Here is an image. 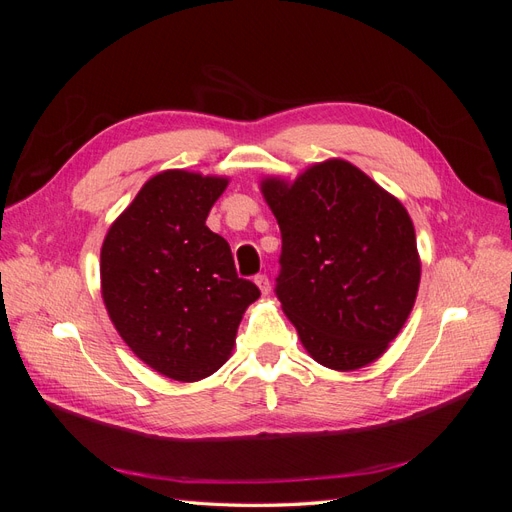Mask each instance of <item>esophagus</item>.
I'll list each match as a JSON object with an SVG mask.
<instances>
[{
  "instance_id": "obj_1",
  "label": "esophagus",
  "mask_w": 512,
  "mask_h": 512,
  "mask_svg": "<svg viewBox=\"0 0 512 512\" xmlns=\"http://www.w3.org/2000/svg\"><path fill=\"white\" fill-rule=\"evenodd\" d=\"M254 282H256V286L260 288V292H262V297H267V294L271 292V284H269V277H267V275H256V277H254Z\"/></svg>"
}]
</instances>
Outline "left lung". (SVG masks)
<instances>
[{
	"label": "left lung",
	"instance_id": "obj_1",
	"mask_svg": "<svg viewBox=\"0 0 512 512\" xmlns=\"http://www.w3.org/2000/svg\"><path fill=\"white\" fill-rule=\"evenodd\" d=\"M260 192L282 230L275 294L303 348L337 371L380 359L421 282L406 207L339 158L309 166L292 183L265 177Z\"/></svg>",
	"mask_w": 512,
	"mask_h": 512
}]
</instances>
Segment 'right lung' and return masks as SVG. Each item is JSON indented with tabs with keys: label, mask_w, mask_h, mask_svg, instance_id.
<instances>
[{
	"label": "right lung",
	"mask_w": 512,
	"mask_h": 512,
	"mask_svg": "<svg viewBox=\"0 0 512 512\" xmlns=\"http://www.w3.org/2000/svg\"><path fill=\"white\" fill-rule=\"evenodd\" d=\"M226 177L164 170L108 228L100 252L102 299L117 333L158 374L196 382L235 348L260 290L235 271L230 245L207 228Z\"/></svg>",
	"instance_id": "add662e5"
}]
</instances>
